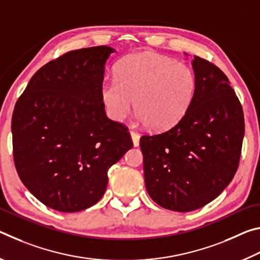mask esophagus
<instances>
[{
	"label": "esophagus",
	"instance_id": "34e87169",
	"mask_svg": "<svg viewBox=\"0 0 260 260\" xmlns=\"http://www.w3.org/2000/svg\"><path fill=\"white\" fill-rule=\"evenodd\" d=\"M131 136H132V140H133L134 147H139V144H140V134L136 131L131 129Z\"/></svg>",
	"mask_w": 260,
	"mask_h": 260
}]
</instances>
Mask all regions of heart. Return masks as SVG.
<instances>
[{"mask_svg":"<svg viewBox=\"0 0 260 260\" xmlns=\"http://www.w3.org/2000/svg\"><path fill=\"white\" fill-rule=\"evenodd\" d=\"M196 86V74L188 65L155 52H140L116 65L114 78L105 79L100 94L113 120L128 116L134 99L139 119L152 131H165L186 114Z\"/></svg>","mask_w":260,"mask_h":260,"instance_id":"obj_1","label":"heart"}]
</instances>
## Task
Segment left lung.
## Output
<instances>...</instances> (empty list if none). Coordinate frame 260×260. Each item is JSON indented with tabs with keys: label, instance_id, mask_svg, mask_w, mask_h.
I'll return each instance as SVG.
<instances>
[{
	"label": "left lung",
	"instance_id": "1",
	"mask_svg": "<svg viewBox=\"0 0 260 260\" xmlns=\"http://www.w3.org/2000/svg\"><path fill=\"white\" fill-rule=\"evenodd\" d=\"M197 86L190 107L170 129L144 134V181L161 208L189 212L220 195L239 167L244 136L242 105L225 73L193 57Z\"/></svg>",
	"mask_w": 260,
	"mask_h": 260
}]
</instances>
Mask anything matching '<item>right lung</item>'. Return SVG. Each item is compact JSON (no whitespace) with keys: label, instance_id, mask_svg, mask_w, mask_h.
<instances>
[{"label":"right lung","instance_id":"1","mask_svg":"<svg viewBox=\"0 0 260 260\" xmlns=\"http://www.w3.org/2000/svg\"><path fill=\"white\" fill-rule=\"evenodd\" d=\"M107 46L72 50L30 78L11 120L21 182L49 208L77 212L102 199L108 171L133 147L128 128L101 100Z\"/></svg>","mask_w":260,"mask_h":260}]
</instances>
